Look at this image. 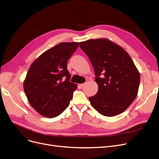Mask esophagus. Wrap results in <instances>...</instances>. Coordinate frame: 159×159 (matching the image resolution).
<instances>
[{
  "instance_id": "1",
  "label": "esophagus",
  "mask_w": 159,
  "mask_h": 159,
  "mask_svg": "<svg viewBox=\"0 0 159 159\" xmlns=\"http://www.w3.org/2000/svg\"><path fill=\"white\" fill-rule=\"evenodd\" d=\"M85 84H86V83H84V84H79V86H80V88H83V87L85 86Z\"/></svg>"
}]
</instances>
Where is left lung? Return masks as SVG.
<instances>
[{"label": "left lung", "mask_w": 159, "mask_h": 159, "mask_svg": "<svg viewBox=\"0 0 159 159\" xmlns=\"http://www.w3.org/2000/svg\"><path fill=\"white\" fill-rule=\"evenodd\" d=\"M79 45L91 61L98 85V93L88 98L92 106L105 116L122 113L139 92L140 75L133 60L121 47L106 38L82 41Z\"/></svg>", "instance_id": "obj_1"}]
</instances>
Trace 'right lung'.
<instances>
[{
  "mask_svg": "<svg viewBox=\"0 0 159 159\" xmlns=\"http://www.w3.org/2000/svg\"><path fill=\"white\" fill-rule=\"evenodd\" d=\"M78 47V42L60 43L31 64L23 88L30 105L41 116L54 118L70 105L77 85L70 82L67 63Z\"/></svg>",
  "mask_w": 159,
  "mask_h": 159,
  "instance_id": "add662e5",
  "label": "right lung"
}]
</instances>
